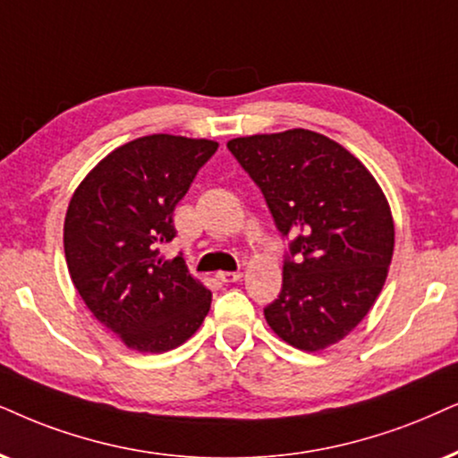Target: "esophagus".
<instances>
[{"mask_svg": "<svg viewBox=\"0 0 458 458\" xmlns=\"http://www.w3.org/2000/svg\"><path fill=\"white\" fill-rule=\"evenodd\" d=\"M241 272L239 270H236V272H228V270H219L217 272V279L219 281H222V283H236V281H239L241 279Z\"/></svg>", "mask_w": 458, "mask_h": 458, "instance_id": "esophagus-1", "label": "esophagus"}]
</instances>
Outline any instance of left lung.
<instances>
[{"instance_id": "obj_1", "label": "left lung", "mask_w": 458, "mask_h": 458, "mask_svg": "<svg viewBox=\"0 0 458 458\" xmlns=\"http://www.w3.org/2000/svg\"><path fill=\"white\" fill-rule=\"evenodd\" d=\"M289 240L279 298L264 317L300 351L343 340L378 298L393 258L389 202L355 156L315 131L228 141Z\"/></svg>"}]
</instances>
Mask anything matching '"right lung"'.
<instances>
[{
  "instance_id": "obj_1",
  "label": "right lung",
  "mask_w": 458,
  "mask_h": 458,
  "mask_svg": "<svg viewBox=\"0 0 458 458\" xmlns=\"http://www.w3.org/2000/svg\"><path fill=\"white\" fill-rule=\"evenodd\" d=\"M217 152L209 139L139 137L106 156L72 196L63 228L67 268L97 321L132 351L183 344L211 309V292L182 256H158L173 211Z\"/></svg>"
}]
</instances>
